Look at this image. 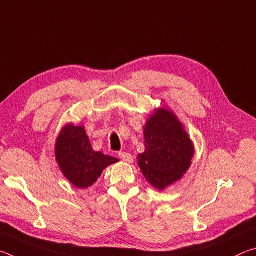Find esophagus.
<instances>
[{"instance_id":"esophagus-1","label":"esophagus","mask_w":256,"mask_h":256,"mask_svg":"<svg viewBox=\"0 0 256 256\" xmlns=\"http://www.w3.org/2000/svg\"><path fill=\"white\" fill-rule=\"evenodd\" d=\"M118 157L120 160H123L124 162H132L133 157L128 152H124V151H120L118 152Z\"/></svg>"}]
</instances>
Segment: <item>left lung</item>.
<instances>
[{
    "label": "left lung",
    "mask_w": 256,
    "mask_h": 256,
    "mask_svg": "<svg viewBox=\"0 0 256 256\" xmlns=\"http://www.w3.org/2000/svg\"><path fill=\"white\" fill-rule=\"evenodd\" d=\"M146 151L138 166L148 182L164 190L178 180L190 166L193 144L172 112L157 110L144 128Z\"/></svg>",
    "instance_id": "obj_1"
}]
</instances>
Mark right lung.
<instances>
[{
  "label": "right lung",
  "instance_id": "obj_1",
  "mask_svg": "<svg viewBox=\"0 0 256 256\" xmlns=\"http://www.w3.org/2000/svg\"><path fill=\"white\" fill-rule=\"evenodd\" d=\"M55 154L64 176L79 188L96 183L106 167L118 162L94 151L84 128L72 124L64 128L58 136Z\"/></svg>",
  "mask_w": 256,
  "mask_h": 256
}]
</instances>
